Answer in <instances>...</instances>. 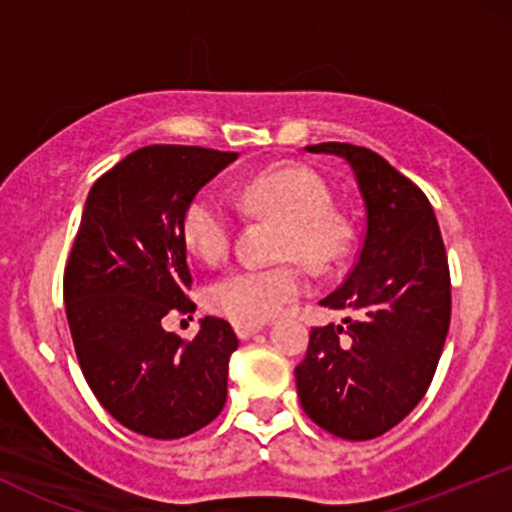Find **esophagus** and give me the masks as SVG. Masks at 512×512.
<instances>
[{"instance_id":"1","label":"esophagus","mask_w":512,"mask_h":512,"mask_svg":"<svg viewBox=\"0 0 512 512\" xmlns=\"http://www.w3.org/2000/svg\"><path fill=\"white\" fill-rule=\"evenodd\" d=\"M264 325H236V334L238 339H250L255 337L257 332H262Z\"/></svg>"}]
</instances>
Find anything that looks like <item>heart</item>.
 <instances>
[{
  "instance_id": "heart-1",
  "label": "heart",
  "mask_w": 512,
  "mask_h": 512,
  "mask_svg": "<svg viewBox=\"0 0 512 512\" xmlns=\"http://www.w3.org/2000/svg\"><path fill=\"white\" fill-rule=\"evenodd\" d=\"M250 209L284 223L281 252L296 255L310 267H325L342 245V228L330 216L332 197L313 170L279 166L252 178L243 187ZM233 236V214L211 192H199L182 214V238L187 248L207 262L226 255ZM305 291L301 267L284 262L274 267H236L211 281L207 305L236 325H262Z\"/></svg>"
}]
</instances>
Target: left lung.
Listing matches in <instances>:
<instances>
[{
    "label": "left lung",
    "mask_w": 512,
    "mask_h": 512,
    "mask_svg": "<svg viewBox=\"0 0 512 512\" xmlns=\"http://www.w3.org/2000/svg\"><path fill=\"white\" fill-rule=\"evenodd\" d=\"M310 154L344 158L366 209L356 264L320 305L356 320L315 327L296 368L301 407L346 440L397 426L426 395L450 327V272L431 202L383 156L325 142Z\"/></svg>",
    "instance_id": "left-lung-1"
}]
</instances>
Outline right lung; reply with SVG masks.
<instances>
[{
  "label": "right lung",
  "mask_w": 512,
  "mask_h": 512,
  "mask_svg": "<svg viewBox=\"0 0 512 512\" xmlns=\"http://www.w3.org/2000/svg\"><path fill=\"white\" fill-rule=\"evenodd\" d=\"M238 154L154 144L93 182L64 269V303L88 387L122 426L175 440L226 404L238 337L221 317L199 320L192 342L163 330L170 310L192 313L182 214Z\"/></svg>",
  "instance_id": "obj_1"
}]
</instances>
